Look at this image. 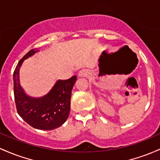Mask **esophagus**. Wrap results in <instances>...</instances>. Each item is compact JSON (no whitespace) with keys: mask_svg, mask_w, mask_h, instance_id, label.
I'll use <instances>...</instances> for the list:
<instances>
[{"mask_svg":"<svg viewBox=\"0 0 160 160\" xmlns=\"http://www.w3.org/2000/svg\"><path fill=\"white\" fill-rule=\"evenodd\" d=\"M88 75V71L86 70H82L80 71L79 74H78V75H79L80 77H84V76H86V75Z\"/></svg>","mask_w":160,"mask_h":160,"instance_id":"esophagus-1","label":"esophagus"}]
</instances>
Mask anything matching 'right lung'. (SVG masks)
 Returning <instances> with one entry per match:
<instances>
[{"instance_id": "obj_1", "label": "right lung", "mask_w": 160, "mask_h": 160, "mask_svg": "<svg viewBox=\"0 0 160 160\" xmlns=\"http://www.w3.org/2000/svg\"><path fill=\"white\" fill-rule=\"evenodd\" d=\"M38 51L36 48L31 50L18 62L13 72L14 98L18 114L28 125L39 130H53L69 117L72 90L77 77L57 81L51 91L41 98L27 95L19 84V69L23 61Z\"/></svg>"}]
</instances>
